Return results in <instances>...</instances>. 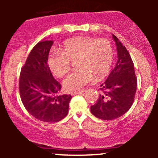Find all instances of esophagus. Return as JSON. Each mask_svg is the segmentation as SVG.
Segmentation results:
<instances>
[{
  "label": "esophagus",
  "instance_id": "esophagus-1",
  "mask_svg": "<svg viewBox=\"0 0 158 158\" xmlns=\"http://www.w3.org/2000/svg\"><path fill=\"white\" fill-rule=\"evenodd\" d=\"M85 90H77V91H73V92H71L70 94L71 95H77V94H82L83 92H84Z\"/></svg>",
  "mask_w": 158,
  "mask_h": 158
}]
</instances>
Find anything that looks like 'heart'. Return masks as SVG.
I'll list each match as a JSON object with an SVG mask.
<instances>
[{
    "label": "heart",
    "mask_w": 158,
    "mask_h": 158,
    "mask_svg": "<svg viewBox=\"0 0 158 158\" xmlns=\"http://www.w3.org/2000/svg\"><path fill=\"white\" fill-rule=\"evenodd\" d=\"M77 59L79 69L70 73L63 81L68 91L80 90L90 84L94 76L103 77L108 73L114 59V48L109 40L88 36L73 38L65 41L60 50L50 52L48 57L49 69L56 77L68 73L71 60Z\"/></svg>",
    "instance_id": "b5f03b06"
}]
</instances>
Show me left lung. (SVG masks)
<instances>
[{
  "label": "left lung",
  "mask_w": 158,
  "mask_h": 158,
  "mask_svg": "<svg viewBox=\"0 0 158 158\" xmlns=\"http://www.w3.org/2000/svg\"><path fill=\"white\" fill-rule=\"evenodd\" d=\"M117 48L118 60L105 82L100 85L97 103L90 106V111L104 120L117 119L130 109L137 90V77L129 52L113 35Z\"/></svg>",
  "instance_id": "8db88e82"
}]
</instances>
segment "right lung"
I'll use <instances>...</instances> for the list:
<instances>
[{"instance_id":"1","label":"right lung","mask_w":158,"mask_h":158,"mask_svg":"<svg viewBox=\"0 0 158 158\" xmlns=\"http://www.w3.org/2000/svg\"><path fill=\"white\" fill-rule=\"evenodd\" d=\"M53 44L51 40L37 43L32 49L21 70L19 91L27 111L43 122L56 123L68 113L72 97L59 95L61 85L49 69L48 57Z\"/></svg>"}]
</instances>
